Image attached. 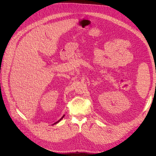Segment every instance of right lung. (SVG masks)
Masks as SVG:
<instances>
[{"instance_id": "add662e5", "label": "right lung", "mask_w": 156, "mask_h": 156, "mask_svg": "<svg viewBox=\"0 0 156 156\" xmlns=\"http://www.w3.org/2000/svg\"><path fill=\"white\" fill-rule=\"evenodd\" d=\"M64 116H65V115H63V117H62V118H61V119H60L58 121H57V122H55V123H54V124H55V123H57L58 122H60V120H62V119L64 117Z\"/></svg>"}]
</instances>
